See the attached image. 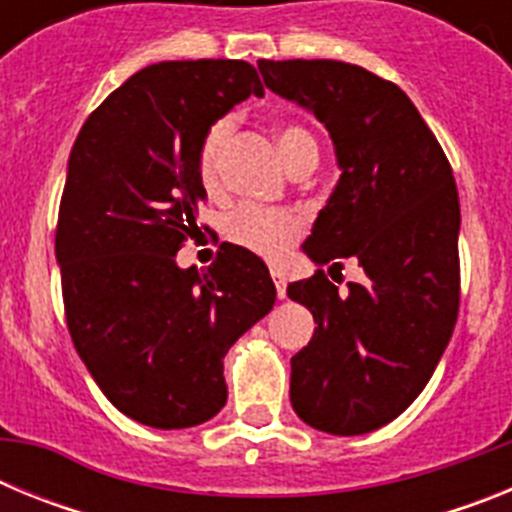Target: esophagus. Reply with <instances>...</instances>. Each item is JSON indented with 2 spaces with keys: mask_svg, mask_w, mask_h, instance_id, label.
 I'll list each match as a JSON object with an SVG mask.
<instances>
[{
  "mask_svg": "<svg viewBox=\"0 0 512 512\" xmlns=\"http://www.w3.org/2000/svg\"><path fill=\"white\" fill-rule=\"evenodd\" d=\"M271 279H274V284H277V297L279 300H284V297H287V282H284L282 271L271 269Z\"/></svg>",
  "mask_w": 512,
  "mask_h": 512,
  "instance_id": "esophagus-1",
  "label": "esophagus"
}]
</instances>
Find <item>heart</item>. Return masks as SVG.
Masks as SVG:
<instances>
[{"mask_svg":"<svg viewBox=\"0 0 512 512\" xmlns=\"http://www.w3.org/2000/svg\"><path fill=\"white\" fill-rule=\"evenodd\" d=\"M230 120L212 122L207 133L202 135L197 148V182L202 192L215 197L223 189V169L220 158L230 138ZM277 143L289 169H297L305 161H318V140L300 122H282L277 125ZM228 241L246 251L259 253L264 259H279L305 230V220L292 210H277V207L243 205L230 212L223 223Z\"/></svg>","mask_w":512,"mask_h":512,"instance_id":"heart-1","label":"heart"}]
</instances>
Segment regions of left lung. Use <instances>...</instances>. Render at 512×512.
I'll return each instance as SVG.
<instances>
[{
  "label": "left lung",
  "instance_id": "1",
  "mask_svg": "<svg viewBox=\"0 0 512 512\" xmlns=\"http://www.w3.org/2000/svg\"><path fill=\"white\" fill-rule=\"evenodd\" d=\"M264 84L328 128L341 182L305 253L354 259L364 282L325 269L287 287L318 323L292 356L289 400L307 425L359 436L423 392L459 315V192L441 143L397 84L343 61H266Z\"/></svg>",
  "mask_w": 512,
  "mask_h": 512
}]
</instances>
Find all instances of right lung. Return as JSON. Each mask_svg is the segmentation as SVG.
<instances>
[{
    "label": "right lung",
    "instance_id": "right-lung-1",
    "mask_svg": "<svg viewBox=\"0 0 512 512\" xmlns=\"http://www.w3.org/2000/svg\"><path fill=\"white\" fill-rule=\"evenodd\" d=\"M251 94L264 87L246 61L153 63L71 148L56 225L66 325L104 397L151 428L220 413L223 356L277 300L266 264L241 246H220L207 271L176 266L205 200L202 135Z\"/></svg>",
    "mask_w": 512,
    "mask_h": 512
}]
</instances>
